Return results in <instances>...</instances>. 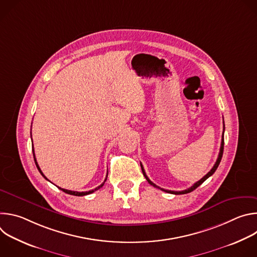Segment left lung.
<instances>
[{"label": "left lung", "mask_w": 257, "mask_h": 257, "mask_svg": "<svg viewBox=\"0 0 257 257\" xmlns=\"http://www.w3.org/2000/svg\"><path fill=\"white\" fill-rule=\"evenodd\" d=\"M223 153H224V133H223V138H222V143H221V149H219V154H218V157H217V160H216V162H215V164H214V166L212 167V169L203 177V178H201L199 181H197L196 183H194V184L191 186V187H189L188 189H186V190H183V191H171V190H166V189H163V188H161V187H159V186H157L155 183H153L150 179H149V177L146 176V174H145V171H144V169H143V166L140 164V166H141V170H142V173H143V176L145 177V179L148 180V182L150 183L151 185H153L154 187H156V188H159V189H161V190H163V191H165V192H168V193H172V194H186V193H189V192H191V191H193V190H195L199 185H201L202 183L207 179V178H209L214 172H215V170L217 169V167H218V165H219V163H221V160H222V157H223Z\"/></svg>", "instance_id": "1"}]
</instances>
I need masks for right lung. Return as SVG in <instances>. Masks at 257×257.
Here are the masks:
<instances>
[{
    "mask_svg": "<svg viewBox=\"0 0 257 257\" xmlns=\"http://www.w3.org/2000/svg\"><path fill=\"white\" fill-rule=\"evenodd\" d=\"M32 153H33L34 162H35V165H36V167H38V170L40 171V173L42 174V176H43L45 179H47V177H46V176L44 175V173L42 172V170H41V168H40V166H39L38 162H36V159H35V155H34V151H33V145H32ZM106 178H107V174H106ZM106 178L104 179V182H105ZM47 180H48V179H47ZM104 182L102 183V184H100L98 187H96V188H94V189H92V190H89V191H84V192H78V191H72V190H67V189H63V188H61V187H58V188H59V189H61L63 192H65V193H67V194H70V195H75V196H83V195H87V194H90V193H92V192H94V191L98 190L99 188H101V187L103 186V184H104Z\"/></svg>",
    "mask_w": 257,
    "mask_h": 257,
    "instance_id": "obj_1",
    "label": "right lung"
}]
</instances>
